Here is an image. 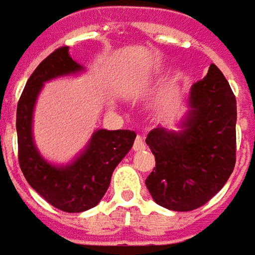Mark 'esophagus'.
Masks as SVG:
<instances>
[{"mask_svg":"<svg viewBox=\"0 0 255 255\" xmlns=\"http://www.w3.org/2000/svg\"><path fill=\"white\" fill-rule=\"evenodd\" d=\"M143 148H144V140H143L141 136H137L134 139V143H133V150L139 151V150H143Z\"/></svg>","mask_w":255,"mask_h":255,"instance_id":"esophagus-1","label":"esophagus"}]
</instances>
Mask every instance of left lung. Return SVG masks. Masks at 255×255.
Here are the masks:
<instances>
[{"label": "left lung", "mask_w": 255, "mask_h": 255, "mask_svg": "<svg viewBox=\"0 0 255 255\" xmlns=\"http://www.w3.org/2000/svg\"><path fill=\"white\" fill-rule=\"evenodd\" d=\"M189 95L192 109L184 129L155 128L146 139L155 158L146 187L155 203L178 212L209 202L236 164V97L223 73L211 64Z\"/></svg>", "instance_id": "left-lung-1"}]
</instances>
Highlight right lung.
<instances>
[{
	"instance_id": "obj_1",
	"label": "right lung",
	"mask_w": 255,
	"mask_h": 255,
	"mask_svg": "<svg viewBox=\"0 0 255 255\" xmlns=\"http://www.w3.org/2000/svg\"><path fill=\"white\" fill-rule=\"evenodd\" d=\"M81 70L67 46L50 53L29 77L16 108L18 161L29 185L46 202L74 213L97 206L111 184L115 167L133 146V130H97L88 147L68 167H53L39 155L32 140V114L44 81Z\"/></svg>"
}]
</instances>
